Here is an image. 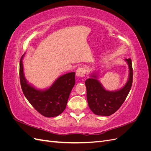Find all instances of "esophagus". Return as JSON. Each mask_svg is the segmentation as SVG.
<instances>
[{
  "mask_svg": "<svg viewBox=\"0 0 151 151\" xmlns=\"http://www.w3.org/2000/svg\"><path fill=\"white\" fill-rule=\"evenodd\" d=\"M86 74V69L84 67H79L76 70V76L83 77Z\"/></svg>",
  "mask_w": 151,
  "mask_h": 151,
  "instance_id": "34e87169",
  "label": "esophagus"
}]
</instances>
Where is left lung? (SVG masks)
I'll use <instances>...</instances> for the list:
<instances>
[{"instance_id":"1","label":"left lung","mask_w":151,"mask_h":151,"mask_svg":"<svg viewBox=\"0 0 151 151\" xmlns=\"http://www.w3.org/2000/svg\"><path fill=\"white\" fill-rule=\"evenodd\" d=\"M129 68V78L124 86L116 91H108L98 81V73L93 72L85 81L87 100L91 110L95 115L109 116L122 106L129 94L133 79V69L130 58H125Z\"/></svg>"}]
</instances>
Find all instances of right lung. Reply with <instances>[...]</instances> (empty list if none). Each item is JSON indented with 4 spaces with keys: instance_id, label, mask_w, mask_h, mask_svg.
<instances>
[{
    "instance_id": "obj_1",
    "label": "right lung",
    "mask_w": 151,
    "mask_h": 151,
    "mask_svg": "<svg viewBox=\"0 0 151 151\" xmlns=\"http://www.w3.org/2000/svg\"><path fill=\"white\" fill-rule=\"evenodd\" d=\"M24 54L20 60L19 77L25 97L36 110L44 116L54 117L59 115L65 109L68 97L75 85L76 73H67L59 77L50 88L38 89L28 83L25 78L22 64Z\"/></svg>"
}]
</instances>
